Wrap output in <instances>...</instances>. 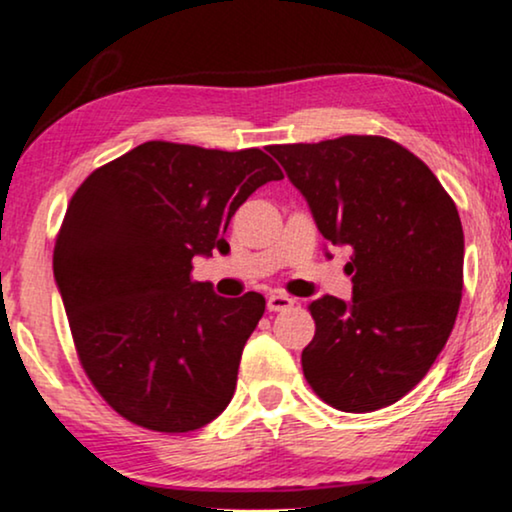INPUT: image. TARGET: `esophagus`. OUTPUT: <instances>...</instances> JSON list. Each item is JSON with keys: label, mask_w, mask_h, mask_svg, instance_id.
Returning <instances> with one entry per match:
<instances>
[{"label": "esophagus", "mask_w": 512, "mask_h": 512, "mask_svg": "<svg viewBox=\"0 0 512 512\" xmlns=\"http://www.w3.org/2000/svg\"><path fill=\"white\" fill-rule=\"evenodd\" d=\"M294 306V299L287 294H273L268 296V311L270 313H280V311H287V308Z\"/></svg>", "instance_id": "34e87169"}]
</instances>
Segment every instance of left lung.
<instances>
[{
  "instance_id": "left-lung-1",
  "label": "left lung",
  "mask_w": 512,
  "mask_h": 512,
  "mask_svg": "<svg viewBox=\"0 0 512 512\" xmlns=\"http://www.w3.org/2000/svg\"><path fill=\"white\" fill-rule=\"evenodd\" d=\"M332 244L351 246V304L323 296L301 368L344 413L391 406L418 384L456 323L463 296V225L437 175L377 135L273 144Z\"/></svg>"
}]
</instances>
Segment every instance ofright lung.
Wrapping results in <instances>:
<instances>
[{"instance_id": "obj_1", "label": "right lung", "mask_w": 512, "mask_h": 512, "mask_svg": "<svg viewBox=\"0 0 512 512\" xmlns=\"http://www.w3.org/2000/svg\"><path fill=\"white\" fill-rule=\"evenodd\" d=\"M282 170L261 149L144 142L82 180L54 244L78 361L132 425L182 434L223 413L266 299L213 294L192 258L230 251L225 230Z\"/></svg>"}]
</instances>
